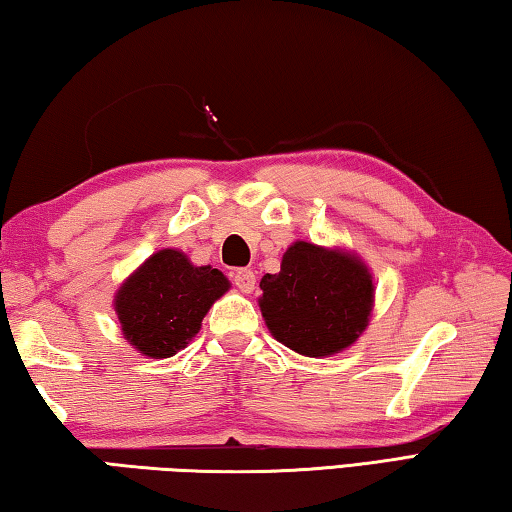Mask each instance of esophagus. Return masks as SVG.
Wrapping results in <instances>:
<instances>
[{"label": "esophagus", "mask_w": 512, "mask_h": 512, "mask_svg": "<svg viewBox=\"0 0 512 512\" xmlns=\"http://www.w3.org/2000/svg\"><path fill=\"white\" fill-rule=\"evenodd\" d=\"M232 282H235V287L241 293H253L255 289V273L250 271V268H239V271L232 273Z\"/></svg>", "instance_id": "1"}]
</instances>
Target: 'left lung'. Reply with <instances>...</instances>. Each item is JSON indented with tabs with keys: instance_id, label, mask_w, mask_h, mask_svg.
Here are the masks:
<instances>
[{
	"instance_id": "obj_1",
	"label": "left lung",
	"mask_w": 512,
	"mask_h": 512,
	"mask_svg": "<svg viewBox=\"0 0 512 512\" xmlns=\"http://www.w3.org/2000/svg\"><path fill=\"white\" fill-rule=\"evenodd\" d=\"M268 332L302 357H329L359 339L370 323L375 284L368 266L341 248L296 241L280 273L259 282Z\"/></svg>"
}]
</instances>
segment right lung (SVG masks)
<instances>
[{
    "instance_id": "right-lung-1",
    "label": "right lung",
    "mask_w": 512,
    "mask_h": 512,
    "mask_svg": "<svg viewBox=\"0 0 512 512\" xmlns=\"http://www.w3.org/2000/svg\"><path fill=\"white\" fill-rule=\"evenodd\" d=\"M228 289V277L219 268L194 266L176 248L158 250L115 296L124 339L144 357H173L187 348L207 311Z\"/></svg>"
}]
</instances>
